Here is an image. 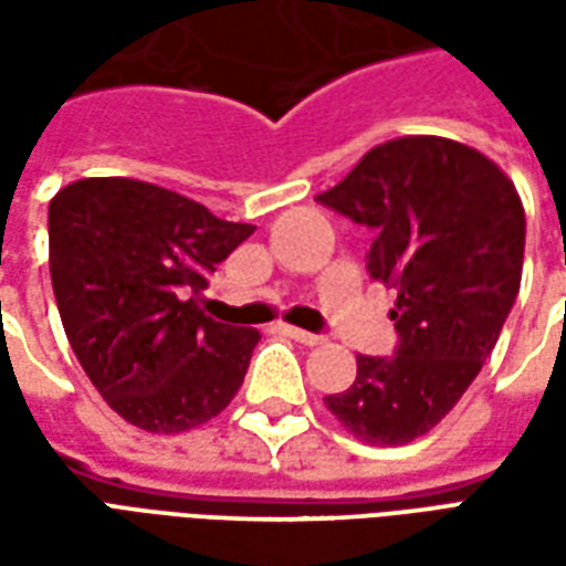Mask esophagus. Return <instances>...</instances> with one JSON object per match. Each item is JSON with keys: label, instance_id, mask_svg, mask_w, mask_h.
<instances>
[{"label": "esophagus", "instance_id": "obj_1", "mask_svg": "<svg viewBox=\"0 0 566 566\" xmlns=\"http://www.w3.org/2000/svg\"><path fill=\"white\" fill-rule=\"evenodd\" d=\"M284 333H287L291 339H296V343H303V345H321V343H324V336H321V333L300 331V327H291V324H284Z\"/></svg>", "mask_w": 566, "mask_h": 566}]
</instances>
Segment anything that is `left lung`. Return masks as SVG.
Returning <instances> with one entry per match:
<instances>
[{"label":"left lung","mask_w":566,"mask_h":566,"mask_svg":"<svg viewBox=\"0 0 566 566\" xmlns=\"http://www.w3.org/2000/svg\"><path fill=\"white\" fill-rule=\"evenodd\" d=\"M318 202L373 233L367 270L397 291L391 357H357L324 397L373 446H403L473 385L518 296L524 209L500 166L461 142L406 136L373 148Z\"/></svg>","instance_id":"left-lung-1"}]
</instances>
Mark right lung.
Returning <instances> with one entry per match:
<instances>
[{"mask_svg": "<svg viewBox=\"0 0 566 566\" xmlns=\"http://www.w3.org/2000/svg\"><path fill=\"white\" fill-rule=\"evenodd\" d=\"M254 233L133 178H81L48 206L63 331L105 403L148 433L206 424L242 388L254 327L199 308L214 266Z\"/></svg>", "mask_w": 566, "mask_h": 566, "instance_id": "right-lung-1", "label": "right lung"}]
</instances>
